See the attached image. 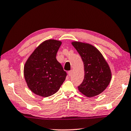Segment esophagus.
<instances>
[{
  "label": "esophagus",
  "mask_w": 131,
  "mask_h": 131,
  "mask_svg": "<svg viewBox=\"0 0 131 131\" xmlns=\"http://www.w3.org/2000/svg\"><path fill=\"white\" fill-rule=\"evenodd\" d=\"M72 74V70H70V71L68 72V75L69 76H71Z\"/></svg>",
  "instance_id": "34e87169"
}]
</instances>
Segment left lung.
<instances>
[{"instance_id": "8db88e82", "label": "left lung", "mask_w": 131, "mask_h": 131, "mask_svg": "<svg viewBox=\"0 0 131 131\" xmlns=\"http://www.w3.org/2000/svg\"><path fill=\"white\" fill-rule=\"evenodd\" d=\"M84 64V78L78 89L87 97L102 93L110 83L111 72L107 62L96 48L89 43L72 42Z\"/></svg>"}]
</instances>
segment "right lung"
I'll list each match as a JSON object with an SVG mask.
<instances>
[{
	"label": "right lung",
	"mask_w": 131,
	"mask_h": 131,
	"mask_svg": "<svg viewBox=\"0 0 131 131\" xmlns=\"http://www.w3.org/2000/svg\"><path fill=\"white\" fill-rule=\"evenodd\" d=\"M61 43V41L55 39L45 41L25 63V80L34 94L44 97L51 96L58 92L65 81L67 74L56 58Z\"/></svg>",
	"instance_id": "obj_1"
}]
</instances>
